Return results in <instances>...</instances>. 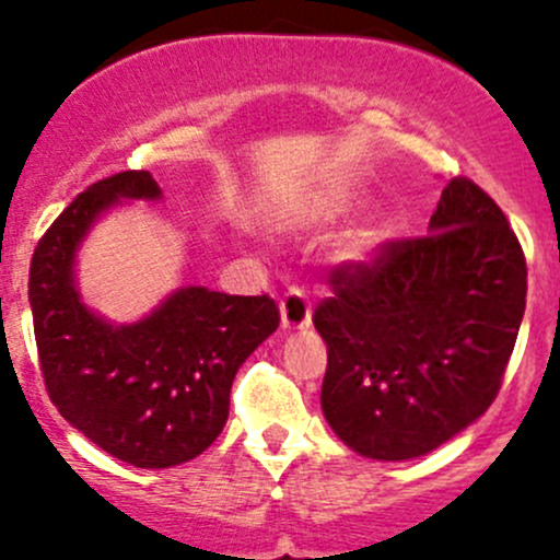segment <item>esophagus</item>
<instances>
[{
  "instance_id": "obj_1",
  "label": "esophagus",
  "mask_w": 560,
  "mask_h": 560,
  "mask_svg": "<svg viewBox=\"0 0 560 560\" xmlns=\"http://www.w3.org/2000/svg\"><path fill=\"white\" fill-rule=\"evenodd\" d=\"M281 325L287 330H303L312 325V301L303 287H290L281 298Z\"/></svg>"
}]
</instances>
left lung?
<instances>
[{"label": "left lung", "instance_id": "obj_1", "mask_svg": "<svg viewBox=\"0 0 560 560\" xmlns=\"http://www.w3.org/2000/svg\"><path fill=\"white\" fill-rule=\"evenodd\" d=\"M314 308L327 343L322 411L347 447L376 460L425 455L499 395L525 312L528 268L493 197L466 175L431 228L327 276Z\"/></svg>", "mask_w": 560, "mask_h": 560}]
</instances>
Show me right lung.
Returning a JSON list of instances; mask_svg holds the SVG:
<instances>
[{
    "label": "right lung",
    "mask_w": 560,
    "mask_h": 560,
    "mask_svg": "<svg viewBox=\"0 0 560 560\" xmlns=\"http://www.w3.org/2000/svg\"><path fill=\"white\" fill-rule=\"evenodd\" d=\"M121 197H160L149 171H124L75 197L32 254L30 303L45 389L100 450L167 468L211 447L230 415L241 363L279 327L270 295L173 292L138 325L113 327L81 303L72 257L94 219Z\"/></svg>",
    "instance_id": "add662e5"
}]
</instances>
